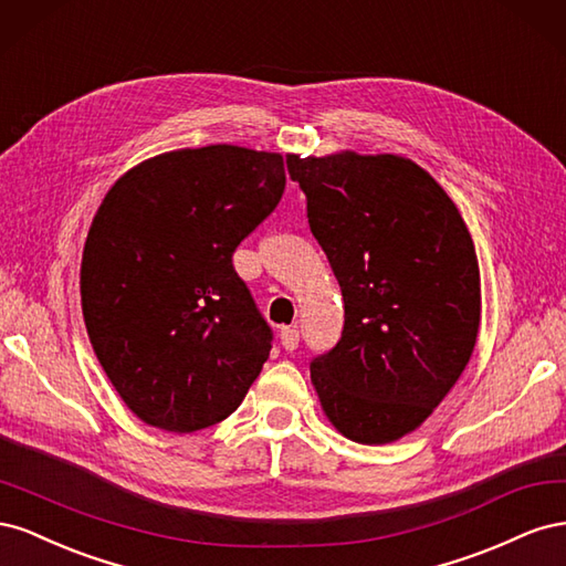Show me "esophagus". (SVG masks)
I'll use <instances>...</instances> for the list:
<instances>
[{
  "mask_svg": "<svg viewBox=\"0 0 566 566\" xmlns=\"http://www.w3.org/2000/svg\"><path fill=\"white\" fill-rule=\"evenodd\" d=\"M281 345L285 347V352H295L300 345V331L293 328V325L281 328Z\"/></svg>",
  "mask_w": 566,
  "mask_h": 566,
  "instance_id": "obj_1",
  "label": "esophagus"
}]
</instances>
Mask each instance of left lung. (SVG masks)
I'll list each match as a JSON object with an SVG mask.
<instances>
[{
	"label": "left lung",
	"instance_id": "obj_1",
	"mask_svg": "<svg viewBox=\"0 0 566 566\" xmlns=\"http://www.w3.org/2000/svg\"><path fill=\"white\" fill-rule=\"evenodd\" d=\"M345 300L310 370L325 416L358 443L413 432L465 370L482 314L472 235L447 191L399 156H287Z\"/></svg>",
	"mask_w": 566,
	"mask_h": 566
}]
</instances>
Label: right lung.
Instances as JSON below:
<instances>
[{"label":"right lung","mask_w":566,"mask_h":566,"mask_svg":"<svg viewBox=\"0 0 566 566\" xmlns=\"http://www.w3.org/2000/svg\"><path fill=\"white\" fill-rule=\"evenodd\" d=\"M285 191L279 153H163L117 179L84 243L80 293L98 364L146 424L196 432L241 406L273 331L233 252Z\"/></svg>","instance_id":"1"}]
</instances>
